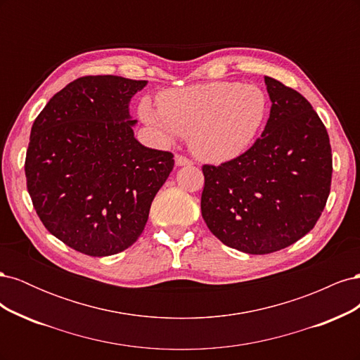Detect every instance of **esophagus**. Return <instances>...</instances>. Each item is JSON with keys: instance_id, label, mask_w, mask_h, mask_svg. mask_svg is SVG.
<instances>
[{"instance_id": "1", "label": "esophagus", "mask_w": 360, "mask_h": 360, "mask_svg": "<svg viewBox=\"0 0 360 360\" xmlns=\"http://www.w3.org/2000/svg\"><path fill=\"white\" fill-rule=\"evenodd\" d=\"M176 165H179V167L192 165V160L188 159L186 156H183V155H177V156H176Z\"/></svg>"}]
</instances>
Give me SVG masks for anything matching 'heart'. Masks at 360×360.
Wrapping results in <instances>:
<instances>
[{
    "label": "heart",
    "mask_w": 360,
    "mask_h": 360,
    "mask_svg": "<svg viewBox=\"0 0 360 360\" xmlns=\"http://www.w3.org/2000/svg\"><path fill=\"white\" fill-rule=\"evenodd\" d=\"M269 103L257 85L216 81L167 90L158 110L139 105L144 122L163 136H191L192 150L210 162L231 160L249 148L264 124Z\"/></svg>",
    "instance_id": "heart-1"
}]
</instances>
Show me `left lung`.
I'll use <instances>...</instances> for the list:
<instances>
[{
	"instance_id": "1",
	"label": "left lung",
	"mask_w": 360,
	"mask_h": 360,
	"mask_svg": "<svg viewBox=\"0 0 360 360\" xmlns=\"http://www.w3.org/2000/svg\"><path fill=\"white\" fill-rule=\"evenodd\" d=\"M263 134L245 153L202 165L201 214L219 240L246 254L276 252L320 219L332 183L328 130L304 97L266 76Z\"/></svg>"
}]
</instances>
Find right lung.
I'll return each instance as SVG.
<instances>
[{
  "instance_id": "obj_1",
  "label": "right lung",
  "mask_w": 360,
  "mask_h": 360,
  "mask_svg": "<svg viewBox=\"0 0 360 360\" xmlns=\"http://www.w3.org/2000/svg\"><path fill=\"white\" fill-rule=\"evenodd\" d=\"M147 81L82 76L53 94L31 127L27 189L46 230L72 249L108 257L143 233L174 155L135 139L129 102Z\"/></svg>"
}]
</instances>
